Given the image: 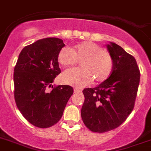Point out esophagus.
I'll return each mask as SVG.
<instances>
[{"label": "esophagus", "instance_id": "1", "mask_svg": "<svg viewBox=\"0 0 151 151\" xmlns=\"http://www.w3.org/2000/svg\"><path fill=\"white\" fill-rule=\"evenodd\" d=\"M74 93H80V92H81V90L80 89H78V88H74Z\"/></svg>", "mask_w": 151, "mask_h": 151}]
</instances>
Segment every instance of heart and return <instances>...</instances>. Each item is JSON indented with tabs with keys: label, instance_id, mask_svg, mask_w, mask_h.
<instances>
[{
	"label": "heart",
	"instance_id": "b5f03b06",
	"mask_svg": "<svg viewBox=\"0 0 151 151\" xmlns=\"http://www.w3.org/2000/svg\"><path fill=\"white\" fill-rule=\"evenodd\" d=\"M78 61H81V68L67 70L62 74L64 83L83 87L92 79L95 83H102L114 69V59L110 52L91 41L78 43L72 50L64 47L58 54V62L62 67L74 66Z\"/></svg>",
	"mask_w": 151,
	"mask_h": 151
}]
</instances>
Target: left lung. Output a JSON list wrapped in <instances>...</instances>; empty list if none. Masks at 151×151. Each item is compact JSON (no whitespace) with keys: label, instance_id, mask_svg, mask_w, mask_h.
Here are the masks:
<instances>
[{"label":"left lung","instance_id":"1","mask_svg":"<svg viewBox=\"0 0 151 151\" xmlns=\"http://www.w3.org/2000/svg\"><path fill=\"white\" fill-rule=\"evenodd\" d=\"M107 48L114 59L111 76L96 87L83 90L81 117L89 130L99 133L114 129L127 119L134 108L140 82L135 58L112 42Z\"/></svg>","mask_w":151,"mask_h":151}]
</instances>
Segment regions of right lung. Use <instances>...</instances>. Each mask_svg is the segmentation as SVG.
<instances>
[{"instance_id": "1", "label": "right lung", "mask_w": 151, "mask_h": 151, "mask_svg": "<svg viewBox=\"0 0 151 151\" xmlns=\"http://www.w3.org/2000/svg\"><path fill=\"white\" fill-rule=\"evenodd\" d=\"M62 39L47 37L22 49L14 68V98L22 116L33 126L49 128L59 121L74 89L68 85L53 87L61 73L58 54ZM52 87L51 91L49 88Z\"/></svg>"}]
</instances>
